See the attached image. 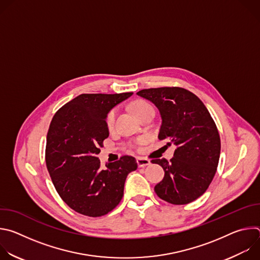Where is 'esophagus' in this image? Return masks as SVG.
<instances>
[{"label":"esophagus","mask_w":260,"mask_h":260,"mask_svg":"<svg viewBox=\"0 0 260 260\" xmlns=\"http://www.w3.org/2000/svg\"><path fill=\"white\" fill-rule=\"evenodd\" d=\"M137 164H138V167L139 168H144L146 166H149L151 162L149 159L147 158H143V157H138L137 158Z\"/></svg>","instance_id":"obj_1"}]
</instances>
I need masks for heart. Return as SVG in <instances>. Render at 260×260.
Wrapping results in <instances>:
<instances>
[{
  "label": "heart",
  "mask_w": 260,
  "mask_h": 260,
  "mask_svg": "<svg viewBox=\"0 0 260 260\" xmlns=\"http://www.w3.org/2000/svg\"><path fill=\"white\" fill-rule=\"evenodd\" d=\"M152 106L150 104H148L145 101H136L133 105H132V110L133 112L135 113V115L137 117H139L144 111H146L147 109L151 108ZM115 118H116V111L115 110H111L110 112L108 113L107 117H106V126L108 129H112L115 123Z\"/></svg>",
  "instance_id": "b5f03b06"
}]
</instances>
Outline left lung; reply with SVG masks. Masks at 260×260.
Returning a JSON list of instances; mask_svg holds the SVG:
<instances>
[{
    "instance_id": "8db88e82",
    "label": "left lung",
    "mask_w": 260,
    "mask_h": 260,
    "mask_svg": "<svg viewBox=\"0 0 260 260\" xmlns=\"http://www.w3.org/2000/svg\"><path fill=\"white\" fill-rule=\"evenodd\" d=\"M138 95L152 102L161 116L159 140L176 145L174 157L152 159L165 177L155 185L156 194L173 205H186L203 196L211 184L220 156L217 126L204 103L181 87L142 89Z\"/></svg>"
}]
</instances>
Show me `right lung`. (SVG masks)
<instances>
[{
  "label": "right lung",
  "mask_w": 260,
  "mask_h": 260,
  "mask_svg": "<svg viewBox=\"0 0 260 260\" xmlns=\"http://www.w3.org/2000/svg\"><path fill=\"white\" fill-rule=\"evenodd\" d=\"M133 92L83 93L54 114L46 139L48 173L61 200L74 211L100 217L112 211L123 197L127 175L138 164L122 156L101 168L96 155L109 137L106 117Z\"/></svg>",
  "instance_id": "1"
}]
</instances>
